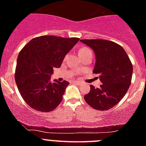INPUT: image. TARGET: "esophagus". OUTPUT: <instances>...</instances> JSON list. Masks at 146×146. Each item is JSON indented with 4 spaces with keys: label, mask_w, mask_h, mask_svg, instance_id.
I'll return each mask as SVG.
<instances>
[{
    "label": "esophagus",
    "mask_w": 146,
    "mask_h": 146,
    "mask_svg": "<svg viewBox=\"0 0 146 146\" xmlns=\"http://www.w3.org/2000/svg\"><path fill=\"white\" fill-rule=\"evenodd\" d=\"M74 82H75V83H77V85H81V84H82V82H80V81H77V80H75V81H74Z\"/></svg>",
    "instance_id": "34e87169"
}]
</instances>
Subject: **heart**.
Masks as SVG:
<instances>
[{
	"mask_svg": "<svg viewBox=\"0 0 146 146\" xmlns=\"http://www.w3.org/2000/svg\"><path fill=\"white\" fill-rule=\"evenodd\" d=\"M88 50H89V49H88V48H82V49H80V51H79V54H81V53H82V52H86V51H88Z\"/></svg>",
	"mask_w": 146,
	"mask_h": 146,
	"instance_id": "obj_1",
	"label": "heart"
}]
</instances>
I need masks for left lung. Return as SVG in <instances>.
<instances>
[{"mask_svg": "<svg viewBox=\"0 0 146 146\" xmlns=\"http://www.w3.org/2000/svg\"><path fill=\"white\" fill-rule=\"evenodd\" d=\"M96 57L93 72L99 74L100 88L91 86L84 96L86 102L98 110H108L125 96L131 84L133 67L126 51L115 42L103 39H82Z\"/></svg>", "mask_w": 146, "mask_h": 146, "instance_id": "obj_1", "label": "left lung"}]
</instances>
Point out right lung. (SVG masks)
Wrapping results in <instances>:
<instances>
[{"mask_svg":"<svg viewBox=\"0 0 146 146\" xmlns=\"http://www.w3.org/2000/svg\"><path fill=\"white\" fill-rule=\"evenodd\" d=\"M80 38L41 36L33 38L18 55L15 81L25 102L40 112L57 108L69 82H51L54 68H60L66 55Z\"/></svg>","mask_w":146,"mask_h":146,"instance_id":"right-lung-1","label":"right lung"}]
</instances>
